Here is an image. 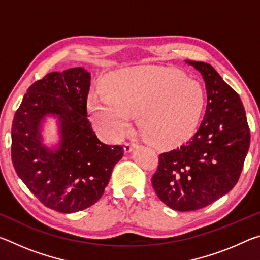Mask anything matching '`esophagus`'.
<instances>
[{
    "label": "esophagus",
    "mask_w": 260,
    "mask_h": 260,
    "mask_svg": "<svg viewBox=\"0 0 260 260\" xmlns=\"http://www.w3.org/2000/svg\"><path fill=\"white\" fill-rule=\"evenodd\" d=\"M136 147V143L135 142H126L125 144H124V150H125V152H131L132 150H133V149Z\"/></svg>",
    "instance_id": "1"
}]
</instances>
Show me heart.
Masks as SVG:
<instances>
[{"label": "heart", "instance_id": "b5f03b06", "mask_svg": "<svg viewBox=\"0 0 260 260\" xmlns=\"http://www.w3.org/2000/svg\"><path fill=\"white\" fill-rule=\"evenodd\" d=\"M105 94L94 93L88 110L94 121L113 138L139 116L149 142L172 146L187 139L199 125L205 105L202 83L171 68L141 65L114 71L105 79Z\"/></svg>", "mask_w": 260, "mask_h": 260}]
</instances>
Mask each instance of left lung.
<instances>
[{
	"label": "left lung",
	"mask_w": 260,
	"mask_h": 260,
	"mask_svg": "<svg viewBox=\"0 0 260 260\" xmlns=\"http://www.w3.org/2000/svg\"><path fill=\"white\" fill-rule=\"evenodd\" d=\"M186 63L205 81V116L186 143L160 153L151 179L159 200L181 212L205 208L231 191L250 147V129L239 94L210 64Z\"/></svg>",
	"instance_id": "8db88e82"
}]
</instances>
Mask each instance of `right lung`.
Listing matches in <instances>:
<instances>
[{"instance_id": "1", "label": "right lung", "mask_w": 260, "mask_h": 260, "mask_svg": "<svg viewBox=\"0 0 260 260\" xmlns=\"http://www.w3.org/2000/svg\"><path fill=\"white\" fill-rule=\"evenodd\" d=\"M90 73L82 68L51 72L27 89L11 128V159L18 177L41 203L61 213L95 204L108 186L121 146L96 136L87 118ZM57 117L61 140L49 149L42 143L46 115Z\"/></svg>"}]
</instances>
